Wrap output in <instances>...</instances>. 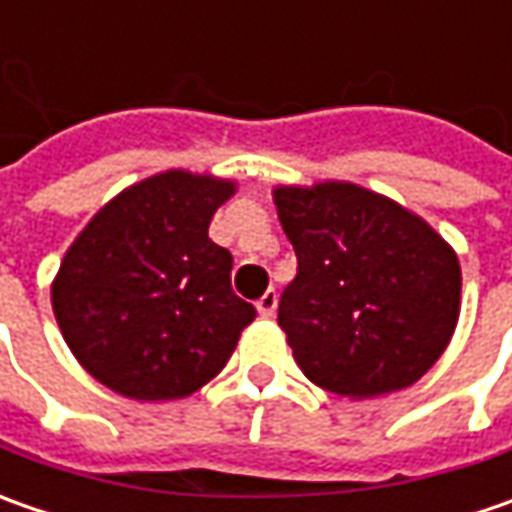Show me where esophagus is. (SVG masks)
<instances>
[{"label": "esophagus", "instance_id": "1", "mask_svg": "<svg viewBox=\"0 0 512 512\" xmlns=\"http://www.w3.org/2000/svg\"><path fill=\"white\" fill-rule=\"evenodd\" d=\"M276 307H279V296H276V290H267L265 296L256 302V310H259V316H262V319H270V316L276 313Z\"/></svg>", "mask_w": 512, "mask_h": 512}]
</instances>
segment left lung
<instances>
[{
  "instance_id": "8db88e82",
  "label": "left lung",
  "mask_w": 512,
  "mask_h": 512,
  "mask_svg": "<svg viewBox=\"0 0 512 512\" xmlns=\"http://www.w3.org/2000/svg\"><path fill=\"white\" fill-rule=\"evenodd\" d=\"M273 202L299 262L279 327L302 373L347 399L419 382L459 322L456 250L413 210L353 182L279 185Z\"/></svg>"
}]
</instances>
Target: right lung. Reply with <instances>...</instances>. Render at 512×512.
Here are the masks:
<instances>
[{
  "instance_id": "add662e5",
  "label": "right lung",
  "mask_w": 512,
  "mask_h": 512,
  "mask_svg": "<svg viewBox=\"0 0 512 512\" xmlns=\"http://www.w3.org/2000/svg\"><path fill=\"white\" fill-rule=\"evenodd\" d=\"M233 179L165 170L125 187L68 247L50 305L70 353L119 396L185 399L233 356L256 310L230 287L210 219Z\"/></svg>"
}]
</instances>
